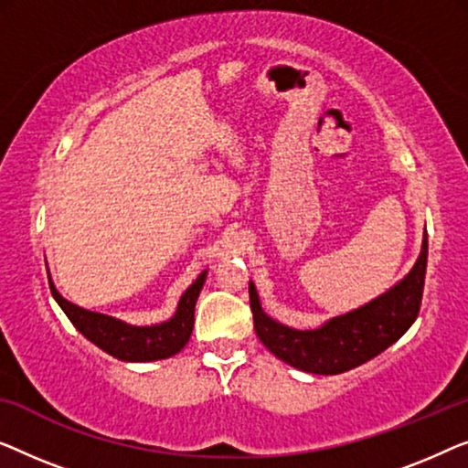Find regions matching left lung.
Returning <instances> with one entry per match:
<instances>
[{"instance_id": "obj_1", "label": "left lung", "mask_w": 468, "mask_h": 468, "mask_svg": "<svg viewBox=\"0 0 468 468\" xmlns=\"http://www.w3.org/2000/svg\"><path fill=\"white\" fill-rule=\"evenodd\" d=\"M429 241H422L416 265L397 286L360 309L328 320L315 331H294L269 318L250 282L254 331L271 354L301 371L337 375L365 365L405 335L422 305Z\"/></svg>"}]
</instances>
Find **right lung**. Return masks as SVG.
<instances>
[{"label":"right lung","mask_w":468,"mask_h":468,"mask_svg":"<svg viewBox=\"0 0 468 468\" xmlns=\"http://www.w3.org/2000/svg\"><path fill=\"white\" fill-rule=\"evenodd\" d=\"M206 273L207 271H203L186 288V292L182 294L180 303H177L174 318L156 326H131L116 318H110V315L89 312V309H82L74 305V303L65 301L57 292V288L52 286L50 278L48 284L58 307L63 309L65 315L71 320V324L89 341H93L97 347H101L103 352L112 354L118 360L148 363V360L174 356V354L180 352L188 344L190 333H193L195 326V303L203 288V282H206Z\"/></svg>","instance_id":"obj_1"}]
</instances>
